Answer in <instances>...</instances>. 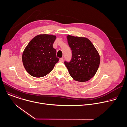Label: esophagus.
<instances>
[{
    "mask_svg": "<svg viewBox=\"0 0 127 127\" xmlns=\"http://www.w3.org/2000/svg\"><path fill=\"white\" fill-rule=\"evenodd\" d=\"M63 61H64V59H63V58H60V59H59V61H60V62H63Z\"/></svg>",
    "mask_w": 127,
    "mask_h": 127,
    "instance_id": "1",
    "label": "esophagus"
}]
</instances>
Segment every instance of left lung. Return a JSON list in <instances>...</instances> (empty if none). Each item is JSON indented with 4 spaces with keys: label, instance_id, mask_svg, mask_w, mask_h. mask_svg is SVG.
<instances>
[{
    "label": "left lung",
    "instance_id": "left-lung-1",
    "mask_svg": "<svg viewBox=\"0 0 127 127\" xmlns=\"http://www.w3.org/2000/svg\"><path fill=\"white\" fill-rule=\"evenodd\" d=\"M67 39L72 54L71 61L64 62L69 74L77 81L90 80L95 75L99 66L98 52L86 38L68 35Z\"/></svg>",
    "mask_w": 127,
    "mask_h": 127
}]
</instances>
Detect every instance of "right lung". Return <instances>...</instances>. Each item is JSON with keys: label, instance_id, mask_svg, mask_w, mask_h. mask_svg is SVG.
<instances>
[{"label": "right lung", "instance_id": "1", "mask_svg": "<svg viewBox=\"0 0 127 127\" xmlns=\"http://www.w3.org/2000/svg\"><path fill=\"white\" fill-rule=\"evenodd\" d=\"M56 36L42 34L36 35L25 48L22 55L24 66L33 77L46 76L53 69L59 58L53 44Z\"/></svg>", "mask_w": 127, "mask_h": 127}]
</instances>
